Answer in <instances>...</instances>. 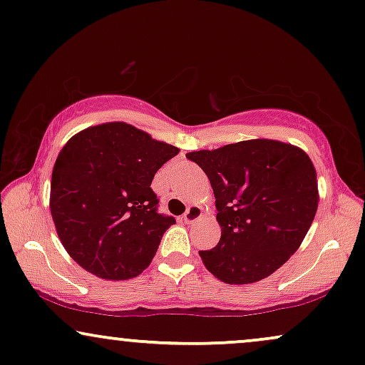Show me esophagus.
Listing matches in <instances>:
<instances>
[{"instance_id":"34e87169","label":"esophagus","mask_w":365,"mask_h":365,"mask_svg":"<svg viewBox=\"0 0 365 365\" xmlns=\"http://www.w3.org/2000/svg\"><path fill=\"white\" fill-rule=\"evenodd\" d=\"M201 216H202V210H201V207L192 205V206L187 207L186 212H184L182 220H184V223H186V225H192L194 221L200 220Z\"/></svg>"}]
</instances>
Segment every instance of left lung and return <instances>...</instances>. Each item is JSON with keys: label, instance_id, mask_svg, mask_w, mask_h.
I'll return each mask as SVG.
<instances>
[{"label": "left lung", "instance_id": "left-lung-1", "mask_svg": "<svg viewBox=\"0 0 365 365\" xmlns=\"http://www.w3.org/2000/svg\"><path fill=\"white\" fill-rule=\"evenodd\" d=\"M210 179L221 238L200 257L217 280L248 285L277 272L300 248L319 184L309 154L273 139H250L186 154Z\"/></svg>", "mask_w": 365, "mask_h": 365}]
</instances>
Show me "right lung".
Instances as JSON below:
<instances>
[{
  "label": "right lung",
  "mask_w": 365,
  "mask_h": 365,
  "mask_svg": "<svg viewBox=\"0 0 365 365\" xmlns=\"http://www.w3.org/2000/svg\"><path fill=\"white\" fill-rule=\"evenodd\" d=\"M178 154L125 122L70 137L51 173L50 212L73 262L102 280H129L149 267L164 231L176 223L158 212L150 182Z\"/></svg>",
  "instance_id": "right-lung-1"
}]
</instances>
